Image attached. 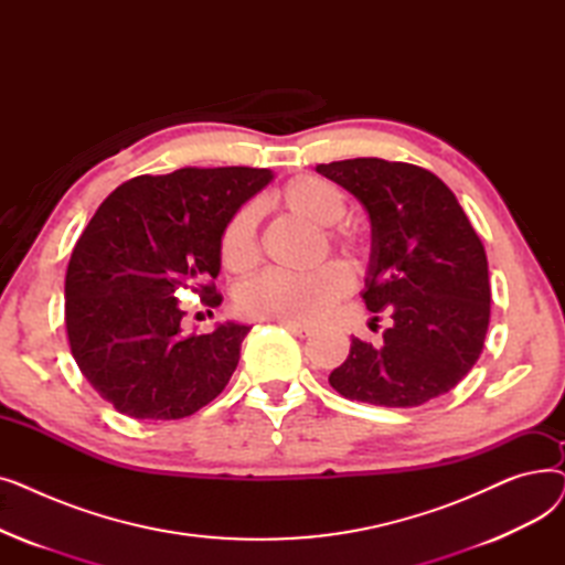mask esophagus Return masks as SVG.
Wrapping results in <instances>:
<instances>
[{
    "label": "esophagus",
    "mask_w": 565,
    "mask_h": 565,
    "mask_svg": "<svg viewBox=\"0 0 565 565\" xmlns=\"http://www.w3.org/2000/svg\"><path fill=\"white\" fill-rule=\"evenodd\" d=\"M281 324H284L288 332H292L295 337H309L313 332L309 324H302V322H281Z\"/></svg>",
    "instance_id": "34e87169"
}]
</instances>
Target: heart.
Listing matches in <instances>:
<instances>
[{"label": "heart", "instance_id": "obj_1", "mask_svg": "<svg viewBox=\"0 0 565 565\" xmlns=\"http://www.w3.org/2000/svg\"><path fill=\"white\" fill-rule=\"evenodd\" d=\"M277 201L288 213L316 226H332L345 215L343 192L328 178L302 173L281 188ZM258 211L243 205L228 217L220 235V258L228 273L245 275L258 260ZM330 241L350 258L362 254V243L350 233H330ZM350 290V275L339 263H324L307 275L265 273L237 290V309L247 318L277 322H316Z\"/></svg>", "mask_w": 565, "mask_h": 565}]
</instances>
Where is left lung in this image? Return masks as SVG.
<instances>
[{"label": "left lung", "mask_w": 565, "mask_h": 565, "mask_svg": "<svg viewBox=\"0 0 565 565\" xmlns=\"http://www.w3.org/2000/svg\"><path fill=\"white\" fill-rule=\"evenodd\" d=\"M316 171L369 213L362 298L369 311L392 316L382 345L352 337L330 384L382 407H417L451 392L477 364L490 322L486 249L456 194L407 162L354 158Z\"/></svg>", "instance_id": "8db88e82"}]
</instances>
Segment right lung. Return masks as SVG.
I'll return each instance as SVG.
<instances>
[{"label":"right lung","mask_w":565,"mask_h":565,"mask_svg":"<svg viewBox=\"0 0 565 565\" xmlns=\"http://www.w3.org/2000/svg\"><path fill=\"white\" fill-rule=\"evenodd\" d=\"M270 169L217 167L137 175L116 188L73 249L66 273L71 352L92 387L132 419H183L228 384L249 324L185 334L183 290L222 295L220 235Z\"/></svg>","instance_id":"1"}]
</instances>
